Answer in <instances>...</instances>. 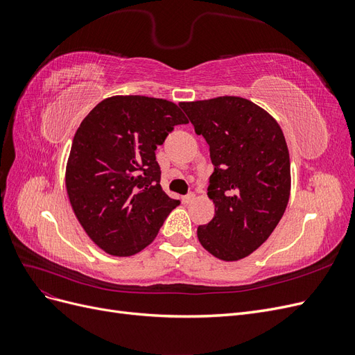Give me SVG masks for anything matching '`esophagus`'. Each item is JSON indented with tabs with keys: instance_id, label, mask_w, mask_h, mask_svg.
I'll return each instance as SVG.
<instances>
[{
	"instance_id": "34e87169",
	"label": "esophagus",
	"mask_w": 355,
	"mask_h": 355,
	"mask_svg": "<svg viewBox=\"0 0 355 355\" xmlns=\"http://www.w3.org/2000/svg\"><path fill=\"white\" fill-rule=\"evenodd\" d=\"M194 200H196V194H188L185 197H182V201H184L185 204H189V202H192Z\"/></svg>"
}]
</instances>
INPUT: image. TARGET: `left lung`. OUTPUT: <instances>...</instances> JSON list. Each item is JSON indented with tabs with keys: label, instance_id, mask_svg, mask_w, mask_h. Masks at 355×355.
Returning a JSON list of instances; mask_svg holds the SVG:
<instances>
[{
	"label": "left lung",
	"instance_id": "obj_1",
	"mask_svg": "<svg viewBox=\"0 0 355 355\" xmlns=\"http://www.w3.org/2000/svg\"><path fill=\"white\" fill-rule=\"evenodd\" d=\"M179 105L206 139L214 166L207 192L214 216L200 225L198 240L218 259L240 261L268 240L287 207L292 178L283 130L237 96Z\"/></svg>",
	"mask_w": 355,
	"mask_h": 355
}]
</instances>
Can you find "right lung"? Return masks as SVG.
Returning <instances> with one entry per match:
<instances>
[{"mask_svg": "<svg viewBox=\"0 0 355 355\" xmlns=\"http://www.w3.org/2000/svg\"><path fill=\"white\" fill-rule=\"evenodd\" d=\"M187 123L176 103L148 96L106 98L81 121L65 185L80 225L106 253L144 250L180 204L161 189L155 149Z\"/></svg>", "mask_w": 355, "mask_h": 355, "instance_id": "1", "label": "right lung"}]
</instances>
